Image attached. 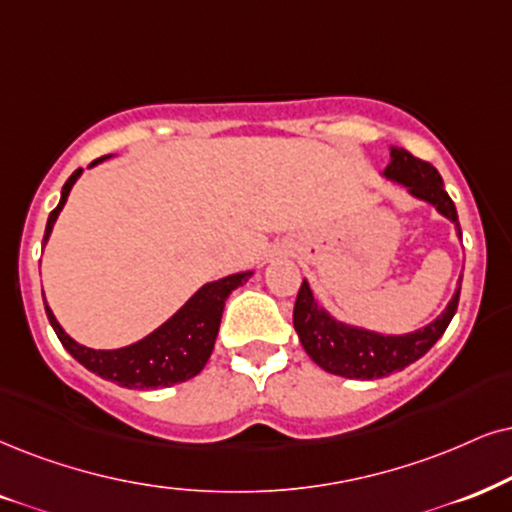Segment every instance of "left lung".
<instances>
[{"instance_id":"1","label":"left lung","mask_w":512,"mask_h":512,"mask_svg":"<svg viewBox=\"0 0 512 512\" xmlns=\"http://www.w3.org/2000/svg\"><path fill=\"white\" fill-rule=\"evenodd\" d=\"M380 177L394 184H401L413 198L423 200L435 208L439 215L456 226L461 238L456 205L444 191V181L439 172L425 160L413 158L406 148L390 146V165L380 172ZM463 278V274H461ZM461 278H458L456 293L451 297L444 312L435 321L425 323L423 328L411 333H378L371 328L345 323L323 307L319 297L312 293L307 281H302L300 293L295 300L293 326L300 338L304 352L323 371L342 375V378L378 380L394 371H404L413 361L430 352V347L442 338L446 326L454 319L461 297Z\"/></svg>"}]
</instances>
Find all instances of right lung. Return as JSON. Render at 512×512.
I'll return each instance as SVG.
<instances>
[{
	"label": "right lung",
	"mask_w": 512,
	"mask_h": 512,
	"mask_svg": "<svg viewBox=\"0 0 512 512\" xmlns=\"http://www.w3.org/2000/svg\"><path fill=\"white\" fill-rule=\"evenodd\" d=\"M106 158L94 160L89 167H96ZM82 177V170H75L70 174L66 184H63L61 200L47 219V231H44V245L49 243L51 231L58 215H61L63 205L70 196V189L75 181ZM255 271H238V274L217 278V281L205 283L198 288L189 300L174 312L165 323H160L153 333L141 338L132 345L118 347V349H92L87 345L70 338L63 331V326L51 312L44 297V309H47L49 323L54 333L61 340V345L68 349L70 357L80 361V364L99 375L103 380L120 387H129V390H155V387H172L177 383H186L193 375L203 371L208 364L212 349H215V340L219 333V321H222L224 302L231 295V290L243 286Z\"/></svg>",
	"instance_id": "1"
}]
</instances>
